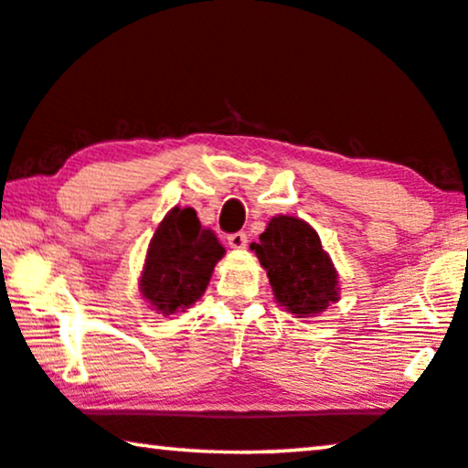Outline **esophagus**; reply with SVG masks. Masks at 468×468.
Instances as JSON below:
<instances>
[{
    "mask_svg": "<svg viewBox=\"0 0 468 468\" xmlns=\"http://www.w3.org/2000/svg\"><path fill=\"white\" fill-rule=\"evenodd\" d=\"M247 239H249L247 232H234V234L228 236V244L232 249H242L244 244H247Z\"/></svg>",
    "mask_w": 468,
    "mask_h": 468,
    "instance_id": "1",
    "label": "esophagus"
}]
</instances>
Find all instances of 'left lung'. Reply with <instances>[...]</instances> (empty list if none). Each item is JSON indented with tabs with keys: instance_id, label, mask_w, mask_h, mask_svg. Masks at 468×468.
Segmentation results:
<instances>
[{
	"instance_id": "1",
	"label": "left lung",
	"mask_w": 468,
	"mask_h": 468,
	"mask_svg": "<svg viewBox=\"0 0 468 468\" xmlns=\"http://www.w3.org/2000/svg\"><path fill=\"white\" fill-rule=\"evenodd\" d=\"M268 270L276 301L297 318H309L339 299V280L315 229L289 215H278L250 244Z\"/></svg>"
}]
</instances>
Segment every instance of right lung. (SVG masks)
I'll list each match as a JSON object with an SVG mask.
<instances>
[{
	"label": "right lung",
	"instance_id": "right-lung-1",
	"mask_svg": "<svg viewBox=\"0 0 468 468\" xmlns=\"http://www.w3.org/2000/svg\"><path fill=\"white\" fill-rule=\"evenodd\" d=\"M226 249L211 229L200 226L197 211L171 209L148 244L142 271V294L165 315L184 312L205 292L215 263Z\"/></svg>",
	"mask_w": 468,
	"mask_h": 468
}]
</instances>
